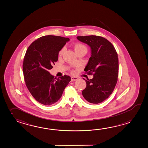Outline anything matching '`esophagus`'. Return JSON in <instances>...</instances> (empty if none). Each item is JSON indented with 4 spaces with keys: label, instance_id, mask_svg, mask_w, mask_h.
Here are the masks:
<instances>
[{
    "label": "esophagus",
    "instance_id": "1",
    "mask_svg": "<svg viewBox=\"0 0 148 148\" xmlns=\"http://www.w3.org/2000/svg\"><path fill=\"white\" fill-rule=\"evenodd\" d=\"M78 79H77V77H71V81L73 82V81H75L76 80H77Z\"/></svg>",
    "mask_w": 148,
    "mask_h": 148
}]
</instances>
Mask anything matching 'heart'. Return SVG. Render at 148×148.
<instances>
[{
	"mask_svg": "<svg viewBox=\"0 0 148 148\" xmlns=\"http://www.w3.org/2000/svg\"><path fill=\"white\" fill-rule=\"evenodd\" d=\"M74 49L75 50L76 52L77 53L79 51L83 50H87V48L86 47L85 45L81 43H77L75 44L74 45ZM64 51H65V48H62L60 50V51L58 53V56H62V54L64 53Z\"/></svg>",
	"mask_w": 148,
	"mask_h": 148,
	"instance_id": "heart-1",
	"label": "heart"
}]
</instances>
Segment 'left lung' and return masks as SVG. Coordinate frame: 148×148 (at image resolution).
Segmentation results:
<instances>
[{
	"instance_id": "left-lung-1",
	"label": "left lung",
	"mask_w": 148,
	"mask_h": 148,
	"mask_svg": "<svg viewBox=\"0 0 148 148\" xmlns=\"http://www.w3.org/2000/svg\"><path fill=\"white\" fill-rule=\"evenodd\" d=\"M77 39L91 47L92 54L84 71L93 77L84 79L86 86L82 95L88 102L98 104L108 98L115 89L118 80V55L112 43L102 36H78Z\"/></svg>"
}]
</instances>
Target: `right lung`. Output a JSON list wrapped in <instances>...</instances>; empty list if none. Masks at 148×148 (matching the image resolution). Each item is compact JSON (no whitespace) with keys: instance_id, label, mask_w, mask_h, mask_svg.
<instances>
[{"instance_id":"1","label":"right lung","mask_w":148,"mask_h":148,"mask_svg":"<svg viewBox=\"0 0 148 148\" xmlns=\"http://www.w3.org/2000/svg\"><path fill=\"white\" fill-rule=\"evenodd\" d=\"M69 40L62 36H41L26 50L23 63L25 84L33 98L44 105L57 102L71 81L69 76L57 78L49 72L58 60L60 50Z\"/></svg>"}]
</instances>
